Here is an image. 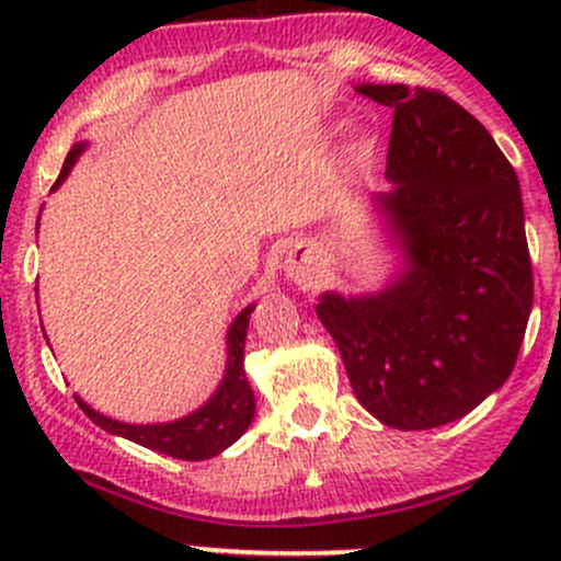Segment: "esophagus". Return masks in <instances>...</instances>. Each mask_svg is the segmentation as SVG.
Instances as JSON below:
<instances>
[{"mask_svg":"<svg viewBox=\"0 0 561 561\" xmlns=\"http://www.w3.org/2000/svg\"><path fill=\"white\" fill-rule=\"evenodd\" d=\"M285 271L290 279L296 282H312L320 274V257L314 254V249L309 247H296L290 252V257L285 260Z\"/></svg>","mask_w":561,"mask_h":561,"instance_id":"1","label":"esophagus"}]
</instances>
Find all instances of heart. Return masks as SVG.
<instances>
[{
  "instance_id": "b5f03b06",
  "label": "heart",
  "mask_w": 561,
  "mask_h": 561,
  "mask_svg": "<svg viewBox=\"0 0 561 561\" xmlns=\"http://www.w3.org/2000/svg\"><path fill=\"white\" fill-rule=\"evenodd\" d=\"M369 151H371V138H369V135H360V138L355 140V154L366 157Z\"/></svg>"
}]
</instances>
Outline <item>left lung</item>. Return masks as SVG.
I'll return each mask as SVG.
<instances>
[{"instance_id":"obj_1","label":"left lung","mask_w":561,"mask_h":561,"mask_svg":"<svg viewBox=\"0 0 561 561\" xmlns=\"http://www.w3.org/2000/svg\"><path fill=\"white\" fill-rule=\"evenodd\" d=\"M393 107L377 208L404 249V274L375 296L322 293L360 404L390 428L458 421L505 386L531 312V260L518 175L489 129L443 92L364 83Z\"/></svg>"}]
</instances>
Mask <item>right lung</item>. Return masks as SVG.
Listing matches in <instances>:
<instances>
[{
	"instance_id": "add662e5",
	"label": "right lung",
	"mask_w": 561,
	"mask_h": 561,
	"mask_svg": "<svg viewBox=\"0 0 561 561\" xmlns=\"http://www.w3.org/2000/svg\"><path fill=\"white\" fill-rule=\"evenodd\" d=\"M83 146L76 144L67 154L65 165H61L59 179H56L54 190L67 179V173L72 171L76 160L81 157ZM254 307H247L244 312L233 320L228 331V369H225L222 382H219L217 393L195 410L192 415L179 417L171 423H151V426H135V423H122L113 421V417L100 415L98 410L81 401L76 396L78 407L89 415V421L98 423L105 432L116 434V437L133 439V443L144 445V448L157 450V454H165L173 458H184V461H203V458H211L222 454L225 448L236 443L241 434L247 432L249 423L254 417V393L247 382L244 371V339L249 328V314Z\"/></svg>"
}]
</instances>
